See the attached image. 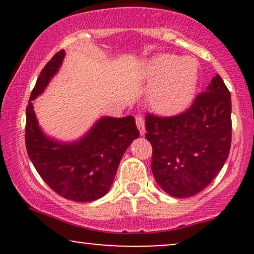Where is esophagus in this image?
<instances>
[{"label":"esophagus","mask_w":254,"mask_h":254,"mask_svg":"<svg viewBox=\"0 0 254 254\" xmlns=\"http://www.w3.org/2000/svg\"><path fill=\"white\" fill-rule=\"evenodd\" d=\"M135 120H136V125H137V128L138 130H140V134L141 135H144L145 134V127H144V119L142 116H136L135 117Z\"/></svg>","instance_id":"1"}]
</instances>
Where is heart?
<instances>
[{
	"label": "heart",
	"instance_id": "b5f03b06",
	"mask_svg": "<svg viewBox=\"0 0 254 254\" xmlns=\"http://www.w3.org/2000/svg\"><path fill=\"white\" fill-rule=\"evenodd\" d=\"M149 81L157 82L151 92V105L158 113L176 116L192 104L199 82V64L194 59L162 54L144 68Z\"/></svg>",
	"mask_w": 254,
	"mask_h": 254
}]
</instances>
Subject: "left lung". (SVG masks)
<instances>
[{
    "instance_id": "8db88e82",
    "label": "left lung",
    "mask_w": 254,
    "mask_h": 254,
    "mask_svg": "<svg viewBox=\"0 0 254 254\" xmlns=\"http://www.w3.org/2000/svg\"><path fill=\"white\" fill-rule=\"evenodd\" d=\"M151 143V171L161 189L175 197L195 195L223 168L231 147V96L220 75L185 112L145 116Z\"/></svg>"
}]
</instances>
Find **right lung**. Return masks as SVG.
<instances>
[{"mask_svg": "<svg viewBox=\"0 0 254 254\" xmlns=\"http://www.w3.org/2000/svg\"><path fill=\"white\" fill-rule=\"evenodd\" d=\"M64 51L58 52L41 70L26 107L27 155L44 182L59 195L90 202L105 195L125 151L140 136L135 119L103 117L84 136L65 143L46 136L38 124L33 102L59 71Z\"/></svg>", "mask_w": 254, "mask_h": 254, "instance_id": "add662e5", "label": "right lung"}]
</instances>
